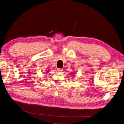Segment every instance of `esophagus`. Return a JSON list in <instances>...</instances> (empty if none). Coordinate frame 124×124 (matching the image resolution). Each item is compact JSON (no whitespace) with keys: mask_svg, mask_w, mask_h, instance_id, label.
<instances>
[{"mask_svg":"<svg viewBox=\"0 0 124 124\" xmlns=\"http://www.w3.org/2000/svg\"><path fill=\"white\" fill-rule=\"evenodd\" d=\"M57 71L58 72H62V69H61V68H57Z\"/></svg>","mask_w":124,"mask_h":124,"instance_id":"esophagus-1","label":"esophagus"}]
</instances>
